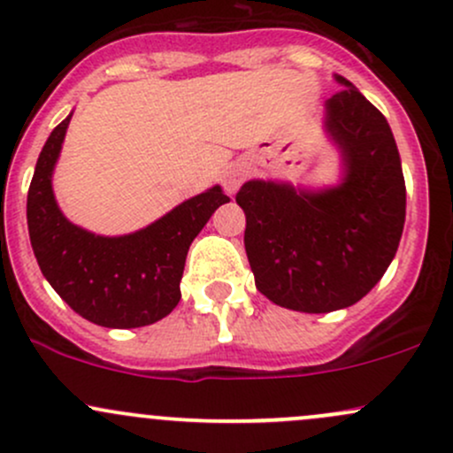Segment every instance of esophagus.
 <instances>
[{
  "label": "esophagus",
  "mask_w": 453,
  "mask_h": 453,
  "mask_svg": "<svg viewBox=\"0 0 453 453\" xmlns=\"http://www.w3.org/2000/svg\"><path fill=\"white\" fill-rule=\"evenodd\" d=\"M241 172L238 170H230L226 173V178H223V188H226V193H236V188L241 187Z\"/></svg>",
  "instance_id": "obj_1"
}]
</instances>
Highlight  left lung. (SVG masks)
I'll return each instance as SVG.
<instances>
[{
  "instance_id": "1",
  "label": "left lung",
  "mask_w": 453,
  "mask_h": 453,
  "mask_svg": "<svg viewBox=\"0 0 453 453\" xmlns=\"http://www.w3.org/2000/svg\"><path fill=\"white\" fill-rule=\"evenodd\" d=\"M326 101V131L344 178L305 191L250 180L236 193L245 211V251L256 288L275 305L326 314L361 301L394 260L406 217V185L385 116L344 77Z\"/></svg>"
}]
</instances>
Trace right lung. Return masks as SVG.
Instances as JSON below:
<instances>
[{"instance_id": "add662e5", "label": "right lung", "mask_w": 453, "mask_h": 453, "mask_svg": "<svg viewBox=\"0 0 453 453\" xmlns=\"http://www.w3.org/2000/svg\"><path fill=\"white\" fill-rule=\"evenodd\" d=\"M71 118L49 135L27 191L34 256L53 290L86 320L107 329L152 325L178 305L188 247L230 197L212 187L133 234H92L62 215L51 187Z\"/></svg>"}]
</instances>
